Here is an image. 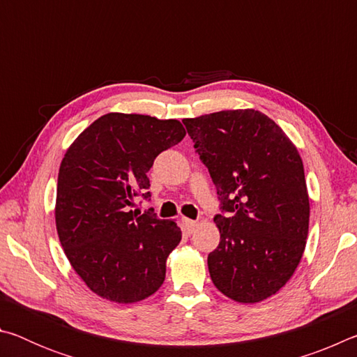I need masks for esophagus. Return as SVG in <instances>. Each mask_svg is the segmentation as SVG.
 <instances>
[{"instance_id":"34e87169","label":"esophagus","mask_w":357,"mask_h":357,"mask_svg":"<svg viewBox=\"0 0 357 357\" xmlns=\"http://www.w3.org/2000/svg\"><path fill=\"white\" fill-rule=\"evenodd\" d=\"M183 225H184V229L187 234H192L193 231H195L197 228V222L195 220H190V219H183Z\"/></svg>"}]
</instances>
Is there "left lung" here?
<instances>
[{
  "label": "left lung",
  "instance_id": "left-lung-1",
  "mask_svg": "<svg viewBox=\"0 0 357 357\" xmlns=\"http://www.w3.org/2000/svg\"><path fill=\"white\" fill-rule=\"evenodd\" d=\"M220 200V243L211 280L229 299L255 304L291 279L305 249L310 203L302 159L264 113L223 110L183 119Z\"/></svg>",
  "mask_w": 357,
  "mask_h": 357
}]
</instances>
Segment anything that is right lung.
<instances>
[{"label":"right lung","mask_w":357,"mask_h":357,"mask_svg":"<svg viewBox=\"0 0 357 357\" xmlns=\"http://www.w3.org/2000/svg\"><path fill=\"white\" fill-rule=\"evenodd\" d=\"M185 130L178 119L107 113L70 144L58 173L55 220L66 257L100 298L134 304L165 280L167 258L179 244L174 220L154 209L130 211L149 198L148 172Z\"/></svg>","instance_id":"1"}]
</instances>
